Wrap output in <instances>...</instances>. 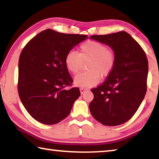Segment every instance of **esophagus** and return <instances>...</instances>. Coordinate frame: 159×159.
I'll return each mask as SVG.
<instances>
[{
  "label": "esophagus",
  "instance_id": "34e87169",
  "mask_svg": "<svg viewBox=\"0 0 159 159\" xmlns=\"http://www.w3.org/2000/svg\"><path fill=\"white\" fill-rule=\"evenodd\" d=\"M86 90H88L85 89V88H80V93H81V94L84 93Z\"/></svg>",
  "mask_w": 159,
  "mask_h": 159
}]
</instances>
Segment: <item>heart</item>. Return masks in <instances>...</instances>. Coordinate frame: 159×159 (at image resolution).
Segmentation results:
<instances>
[{"label":"heart","mask_w":159,"mask_h":159,"mask_svg":"<svg viewBox=\"0 0 159 159\" xmlns=\"http://www.w3.org/2000/svg\"><path fill=\"white\" fill-rule=\"evenodd\" d=\"M116 55L112 48L97 41H87L79 46V52L71 50L65 56L66 68L72 74L79 73L83 62L87 63L88 71L83 72L75 78L74 83L83 88L93 87L103 78L109 76L114 70Z\"/></svg>","instance_id":"1"}]
</instances>
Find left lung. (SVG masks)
Here are the masks:
<instances>
[{
  "mask_svg": "<svg viewBox=\"0 0 159 159\" xmlns=\"http://www.w3.org/2000/svg\"><path fill=\"white\" fill-rule=\"evenodd\" d=\"M90 39L111 47L116 55L115 67L102 84L93 88L91 114L102 124L125 123L135 114L147 93L148 60L138 42L125 31L93 35Z\"/></svg>",
  "mask_w": 159,
  "mask_h": 159,
  "instance_id": "8db88e82",
  "label": "left lung"
}]
</instances>
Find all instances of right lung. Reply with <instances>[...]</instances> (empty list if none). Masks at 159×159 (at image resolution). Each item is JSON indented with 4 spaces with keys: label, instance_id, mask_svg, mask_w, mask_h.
Here are the masks:
<instances>
[{
    "label": "right lung",
    "instance_id": "obj_1",
    "mask_svg": "<svg viewBox=\"0 0 159 159\" xmlns=\"http://www.w3.org/2000/svg\"><path fill=\"white\" fill-rule=\"evenodd\" d=\"M84 34L60 33L46 29L30 40L19 60L18 93L26 111L45 125L68 116L80 93L64 64L65 56L87 39Z\"/></svg>",
    "mask_w": 159,
    "mask_h": 159
}]
</instances>
